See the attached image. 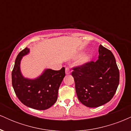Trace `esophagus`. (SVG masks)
Wrapping results in <instances>:
<instances>
[{
    "instance_id": "34e87169",
    "label": "esophagus",
    "mask_w": 131,
    "mask_h": 131,
    "mask_svg": "<svg viewBox=\"0 0 131 131\" xmlns=\"http://www.w3.org/2000/svg\"><path fill=\"white\" fill-rule=\"evenodd\" d=\"M65 73H66V74H70L71 73V71L70 70V68H69L67 67L65 68Z\"/></svg>"
}]
</instances>
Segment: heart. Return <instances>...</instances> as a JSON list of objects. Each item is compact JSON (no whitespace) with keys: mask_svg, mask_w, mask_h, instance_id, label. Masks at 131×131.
<instances>
[{"mask_svg":"<svg viewBox=\"0 0 131 131\" xmlns=\"http://www.w3.org/2000/svg\"><path fill=\"white\" fill-rule=\"evenodd\" d=\"M92 55L91 54H85V55H83L81 58V59L79 61V64L82 65V64H84L90 61L91 59Z\"/></svg>","mask_w":131,"mask_h":131,"instance_id":"b5f03b06","label":"heart"}]
</instances>
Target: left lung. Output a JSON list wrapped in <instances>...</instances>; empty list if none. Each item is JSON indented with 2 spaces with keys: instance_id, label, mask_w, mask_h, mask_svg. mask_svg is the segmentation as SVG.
Instances as JSON below:
<instances>
[{
  "instance_id": "1",
  "label": "left lung",
  "mask_w": 131,
  "mask_h": 131,
  "mask_svg": "<svg viewBox=\"0 0 131 131\" xmlns=\"http://www.w3.org/2000/svg\"><path fill=\"white\" fill-rule=\"evenodd\" d=\"M97 61L75 67L71 75L79 100L90 108L110 101L119 82V72L113 54L100 45Z\"/></svg>"
}]
</instances>
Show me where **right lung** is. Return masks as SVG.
Listing matches in <instances>:
<instances>
[{
	"label": "right lung",
	"instance_id": "1",
	"mask_svg": "<svg viewBox=\"0 0 131 131\" xmlns=\"http://www.w3.org/2000/svg\"><path fill=\"white\" fill-rule=\"evenodd\" d=\"M29 52V49L26 47L16 57L12 73V86L22 103L31 108L44 110L56 102L58 89L65 76V69H46L35 79L25 78L21 72L20 63L23 57Z\"/></svg>",
	"mask_w": 131,
	"mask_h": 131
}]
</instances>
